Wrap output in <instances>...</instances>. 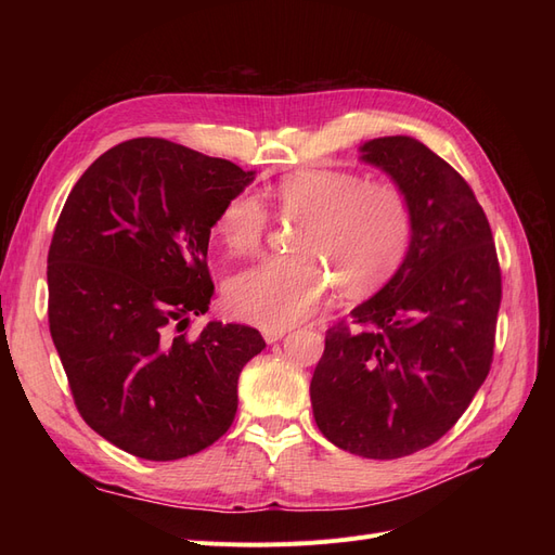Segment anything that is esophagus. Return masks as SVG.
<instances>
[{"instance_id":"obj_1","label":"esophagus","mask_w":555,"mask_h":555,"mask_svg":"<svg viewBox=\"0 0 555 555\" xmlns=\"http://www.w3.org/2000/svg\"><path fill=\"white\" fill-rule=\"evenodd\" d=\"M284 328H263V340L268 343V345H273V343H278V340H282L284 338Z\"/></svg>"}]
</instances>
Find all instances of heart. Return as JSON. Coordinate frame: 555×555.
I'll use <instances>...</instances> for the list:
<instances>
[{
    "label": "heart",
    "instance_id": "1",
    "mask_svg": "<svg viewBox=\"0 0 555 555\" xmlns=\"http://www.w3.org/2000/svg\"><path fill=\"white\" fill-rule=\"evenodd\" d=\"M275 212L300 220L296 251L245 268L227 284L233 317L263 328H287L310 317L338 282L347 294H365L389 280L414 236L410 196L391 180H365L345 169H304L268 190ZM212 231L231 251L249 255L268 231L257 196L233 194Z\"/></svg>",
    "mask_w": 555,
    "mask_h": 555
}]
</instances>
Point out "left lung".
<instances>
[{
  "label": "left lung",
  "mask_w": 555,
  "mask_h": 555,
  "mask_svg": "<svg viewBox=\"0 0 555 555\" xmlns=\"http://www.w3.org/2000/svg\"><path fill=\"white\" fill-rule=\"evenodd\" d=\"M410 196L414 236L384 287L326 331L310 382L319 430L363 459L438 442L493 363L502 278L491 224L463 176L410 137L361 145Z\"/></svg>",
  "instance_id": "1"
}]
</instances>
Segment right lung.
<instances>
[{
  "label": "right lung",
  "mask_w": 555,
  "mask_h": 555,
  "mask_svg": "<svg viewBox=\"0 0 555 555\" xmlns=\"http://www.w3.org/2000/svg\"><path fill=\"white\" fill-rule=\"evenodd\" d=\"M255 178L164 139L111 147L66 198L48 249V324L76 408L111 444L178 461L233 424L243 365L266 347L208 312L215 217Z\"/></svg>",
  "instance_id": "add662e5"
}]
</instances>
